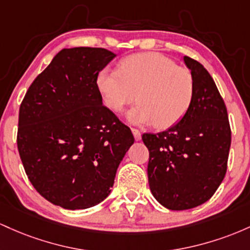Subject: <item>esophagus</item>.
I'll list each match as a JSON object with an SVG mask.
<instances>
[{
    "label": "esophagus",
    "instance_id": "1",
    "mask_svg": "<svg viewBox=\"0 0 250 250\" xmlns=\"http://www.w3.org/2000/svg\"><path fill=\"white\" fill-rule=\"evenodd\" d=\"M132 133H133L134 139H136V140L142 139V133H140L139 130H137V128H132Z\"/></svg>",
    "mask_w": 250,
    "mask_h": 250
}]
</instances>
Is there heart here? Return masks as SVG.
Wrapping results in <instances>:
<instances>
[{"label":"heart","mask_w":250,"mask_h":250,"mask_svg":"<svg viewBox=\"0 0 250 250\" xmlns=\"http://www.w3.org/2000/svg\"><path fill=\"white\" fill-rule=\"evenodd\" d=\"M97 87L104 105L113 113H123L136 97L138 105L128 113V120L167 128L191 107L196 81L190 69L177 66L172 59L161 53H139L123 59L118 71L103 68Z\"/></svg>","instance_id":"heart-1"}]
</instances>
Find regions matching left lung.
I'll list each match as a JSON object with an SVG mask.
<instances>
[{
  "instance_id": "obj_1",
  "label": "left lung",
  "mask_w": 250,
  "mask_h": 250,
  "mask_svg": "<svg viewBox=\"0 0 250 250\" xmlns=\"http://www.w3.org/2000/svg\"><path fill=\"white\" fill-rule=\"evenodd\" d=\"M184 62L196 81L191 107L169 130L142 137L150 152L151 192L170 210L195 208L214 195L226 176L231 143L226 104L211 75L191 58Z\"/></svg>"
}]
</instances>
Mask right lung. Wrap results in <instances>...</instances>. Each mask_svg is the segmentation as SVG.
Segmentation results:
<instances>
[{"instance_id": "obj_1", "label": "right lung", "mask_w": 250, "mask_h": 250, "mask_svg": "<svg viewBox=\"0 0 250 250\" xmlns=\"http://www.w3.org/2000/svg\"><path fill=\"white\" fill-rule=\"evenodd\" d=\"M116 54L62 49L28 88L19 111L18 148L28 179L64 209L105 200L134 137L103 105L97 75Z\"/></svg>"}]
</instances>
